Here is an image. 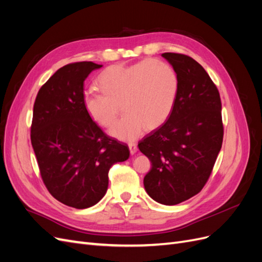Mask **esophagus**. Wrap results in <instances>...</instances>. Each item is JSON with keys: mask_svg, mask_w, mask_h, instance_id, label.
<instances>
[{"mask_svg": "<svg viewBox=\"0 0 262 262\" xmlns=\"http://www.w3.org/2000/svg\"><path fill=\"white\" fill-rule=\"evenodd\" d=\"M128 145H129L130 153H131L132 155H133V154H136V153H137V150H138V145H137L136 143H129Z\"/></svg>", "mask_w": 262, "mask_h": 262, "instance_id": "1", "label": "esophagus"}]
</instances>
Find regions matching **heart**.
I'll use <instances>...</instances> for the list:
<instances>
[{
    "label": "heart",
    "mask_w": 262,
    "mask_h": 262,
    "mask_svg": "<svg viewBox=\"0 0 262 262\" xmlns=\"http://www.w3.org/2000/svg\"><path fill=\"white\" fill-rule=\"evenodd\" d=\"M101 91L84 92V105L91 117L119 140L134 141L145 126L154 128L169 116L179 90V77L169 63L147 59L129 67L113 66L99 76Z\"/></svg>",
    "instance_id": "obj_1"
}]
</instances>
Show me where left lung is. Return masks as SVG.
Listing matches in <instances>:
<instances>
[{
  "label": "left lung",
  "instance_id": "obj_1",
  "mask_svg": "<svg viewBox=\"0 0 262 262\" xmlns=\"http://www.w3.org/2000/svg\"><path fill=\"white\" fill-rule=\"evenodd\" d=\"M162 57L176 70L179 90L167 121L139 143L152 164L144 177L147 194L175 205L199 193L215 164L224 128L217 87L199 63L181 53Z\"/></svg>",
  "mask_w": 262,
  "mask_h": 262
}]
</instances>
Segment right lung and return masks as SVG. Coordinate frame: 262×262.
<instances>
[{"label": "right lung", "instance_id": "obj_1", "mask_svg": "<svg viewBox=\"0 0 262 262\" xmlns=\"http://www.w3.org/2000/svg\"><path fill=\"white\" fill-rule=\"evenodd\" d=\"M101 67L90 61L62 67L40 87L34 104L30 140L41 179L54 199L75 209L100 201L109 169L130 155L84 105L85 78Z\"/></svg>", "mask_w": 262, "mask_h": 262}]
</instances>
